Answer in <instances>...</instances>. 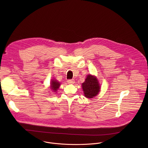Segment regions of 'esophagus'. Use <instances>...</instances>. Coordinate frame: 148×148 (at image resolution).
<instances>
[{"mask_svg": "<svg viewBox=\"0 0 148 148\" xmlns=\"http://www.w3.org/2000/svg\"><path fill=\"white\" fill-rule=\"evenodd\" d=\"M68 83L69 84H74L75 83V80L74 79H71V80H68L67 81Z\"/></svg>", "mask_w": 148, "mask_h": 148, "instance_id": "esophagus-1", "label": "esophagus"}]
</instances>
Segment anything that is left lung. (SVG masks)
I'll use <instances>...</instances> for the list:
<instances>
[{"instance_id":"8db88e82","label":"left lung","mask_w":148,"mask_h":148,"mask_svg":"<svg viewBox=\"0 0 148 148\" xmlns=\"http://www.w3.org/2000/svg\"><path fill=\"white\" fill-rule=\"evenodd\" d=\"M82 88L84 96L86 98H93L97 96L100 91V86L96 76L89 75L85 82L82 83Z\"/></svg>"}]
</instances>
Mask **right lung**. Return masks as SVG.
<instances>
[{"mask_svg": "<svg viewBox=\"0 0 148 148\" xmlns=\"http://www.w3.org/2000/svg\"><path fill=\"white\" fill-rule=\"evenodd\" d=\"M50 84H51L50 88L52 89V91H53L55 92H56L58 90V89L59 88V87L60 86V83L55 79L52 80L50 83Z\"/></svg>", "mask_w": 148, "mask_h": 148, "instance_id": "obj_1", "label": "right lung"}]
</instances>
